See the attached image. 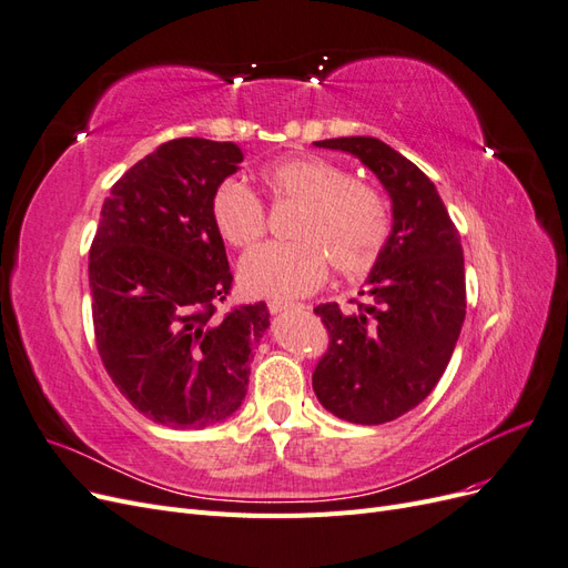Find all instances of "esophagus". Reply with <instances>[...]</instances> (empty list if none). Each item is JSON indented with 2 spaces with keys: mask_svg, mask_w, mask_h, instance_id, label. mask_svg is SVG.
<instances>
[{
  "mask_svg": "<svg viewBox=\"0 0 568 568\" xmlns=\"http://www.w3.org/2000/svg\"><path fill=\"white\" fill-rule=\"evenodd\" d=\"M291 307H296V303H291V301H270V303H267V311H270L272 315L291 311Z\"/></svg>",
  "mask_w": 568,
  "mask_h": 568,
  "instance_id": "1",
  "label": "esophagus"
}]
</instances>
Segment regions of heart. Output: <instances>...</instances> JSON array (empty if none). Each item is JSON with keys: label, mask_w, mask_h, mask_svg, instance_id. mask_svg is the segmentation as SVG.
<instances>
[{"label": "heart", "mask_w": 568, "mask_h": 568, "mask_svg": "<svg viewBox=\"0 0 568 568\" xmlns=\"http://www.w3.org/2000/svg\"><path fill=\"white\" fill-rule=\"evenodd\" d=\"M272 201L298 203L291 222L296 242L251 251L239 280L253 296L296 298L317 291L329 263L341 277H359L379 261L390 236V211L379 189L320 156H288L261 170ZM211 220L222 242L248 248L267 230L265 205L239 180H225L211 196Z\"/></svg>", "instance_id": "b5f03b06"}]
</instances>
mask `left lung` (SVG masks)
<instances>
[{"label":"left lung","mask_w":568,"mask_h":568,"mask_svg":"<svg viewBox=\"0 0 568 568\" xmlns=\"http://www.w3.org/2000/svg\"><path fill=\"white\" fill-rule=\"evenodd\" d=\"M346 151L379 178L393 230L367 277V303L315 307L329 348L313 372L324 409L353 424H386L417 407L448 367L467 313L459 232L434 182L374 136L315 142Z\"/></svg>","instance_id":"obj_1"}]
</instances>
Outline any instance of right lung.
<instances>
[{"mask_svg":"<svg viewBox=\"0 0 568 568\" xmlns=\"http://www.w3.org/2000/svg\"><path fill=\"white\" fill-rule=\"evenodd\" d=\"M232 142L180 136L120 178L90 248L94 338L134 409L170 428H203L242 405L267 305L220 313L232 288L211 196L239 170Z\"/></svg>","mask_w":568,"mask_h":568,"instance_id":"add662e5","label":"right lung"}]
</instances>
